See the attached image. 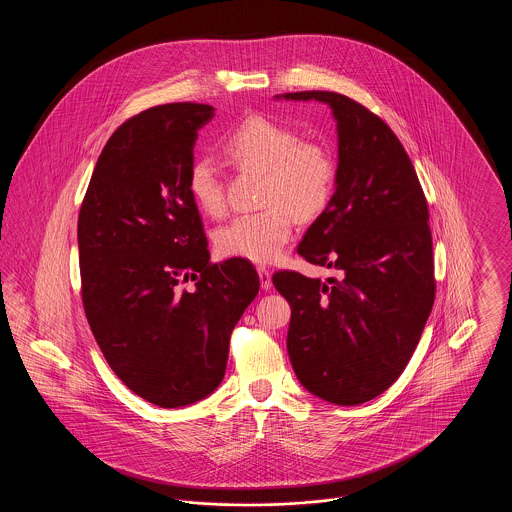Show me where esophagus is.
<instances>
[{
  "label": "esophagus",
  "mask_w": 512,
  "mask_h": 512,
  "mask_svg": "<svg viewBox=\"0 0 512 512\" xmlns=\"http://www.w3.org/2000/svg\"><path fill=\"white\" fill-rule=\"evenodd\" d=\"M257 272H259V278H261V288L270 290L272 288V272L265 265L257 267Z\"/></svg>",
  "instance_id": "34e87169"
}]
</instances>
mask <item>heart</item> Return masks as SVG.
<instances>
[{
  "instance_id": "heart-1",
  "label": "heart",
  "mask_w": 512,
  "mask_h": 512,
  "mask_svg": "<svg viewBox=\"0 0 512 512\" xmlns=\"http://www.w3.org/2000/svg\"><path fill=\"white\" fill-rule=\"evenodd\" d=\"M222 149L236 165L263 172L259 203L265 207L220 226L217 249L224 257L270 263L290 244L293 217L317 219L330 203L338 180L336 155L328 144L299 138L295 128L267 115L245 117L224 138ZM188 190L201 213H224L222 182L211 159L192 163Z\"/></svg>"
}]
</instances>
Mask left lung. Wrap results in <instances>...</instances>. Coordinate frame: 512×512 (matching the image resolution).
<instances>
[{
	"label": "left lung",
	"instance_id": "left-lung-1",
	"mask_svg": "<svg viewBox=\"0 0 512 512\" xmlns=\"http://www.w3.org/2000/svg\"><path fill=\"white\" fill-rule=\"evenodd\" d=\"M284 98L332 107L340 155L336 192L297 253L341 278L272 276L292 307L290 361L320 399L361 405L401 376L434 305L428 203L405 147L376 113L336 92Z\"/></svg>",
	"mask_w": 512,
	"mask_h": 512
}]
</instances>
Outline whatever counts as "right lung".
Segmentation results:
<instances>
[{
  "mask_svg": "<svg viewBox=\"0 0 512 512\" xmlns=\"http://www.w3.org/2000/svg\"><path fill=\"white\" fill-rule=\"evenodd\" d=\"M205 103H167L107 140L78 215L82 303L113 372L149 403L174 409L217 390L230 334L259 293L245 259L211 263L190 190ZM194 281L188 291L185 284Z\"/></svg>",
  "mask_w": 512,
  "mask_h": 512,
  "instance_id": "obj_1",
  "label": "right lung"
}]
</instances>
